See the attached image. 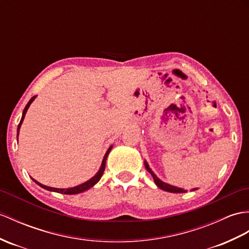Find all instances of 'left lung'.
<instances>
[{"instance_id": "obj_1", "label": "left lung", "mask_w": 249, "mask_h": 249, "mask_svg": "<svg viewBox=\"0 0 249 249\" xmlns=\"http://www.w3.org/2000/svg\"><path fill=\"white\" fill-rule=\"evenodd\" d=\"M144 164H145L146 170L152 174V176H153V178H154V180H155V183L157 184V186H158L160 189H162V190H164V191H167V192H172V193H184V192H187L186 190H183V189H181V188H177V187H174V186H170V184H167V183H165V182H163V181H161L160 179L154 174L153 171H152L151 169H149L148 164H147L146 162L144 163ZM194 190H195V189H193V191H194Z\"/></svg>"}]
</instances>
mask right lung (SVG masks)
I'll list each match as a JSON object with an SVG mask.
<instances>
[{
  "mask_svg": "<svg viewBox=\"0 0 249 249\" xmlns=\"http://www.w3.org/2000/svg\"><path fill=\"white\" fill-rule=\"evenodd\" d=\"M35 97L36 96H33L31 100H30V102L27 103V105L25 106V108H24V110H23V114H22V119H21V121H20V123H19V125H18V135H19V129H20V127H21V124H22V122H23V120H24V117H25V113H26V111H27V109H28V107H30V105L32 104V102L35 100ZM111 148H112V146H110L108 148V151H107V153H106V155H105V157H104V159H103V162H102V166H101V169H100V171L97 172V174L94 176V177H92L90 180H88V181H86L85 183H83V184H79V186H77V187H74V188H69V189H56V188H51V187H46V186H43V184H41V183H39L38 181H36L35 180V179H33V180L36 182L37 184H39L40 187H42L43 189H46V190H49V191H54V192H57V193H63V194H78V193H82V192H84V191H86V190H88V189H90L91 187H93L94 184L100 180L101 179V177H102V175H103V173H104V171H105V165H106V159H107V157H108V154L110 153V151H111Z\"/></svg>",
  "mask_w": 249,
  "mask_h": 249,
  "instance_id": "obj_1",
  "label": "right lung"
}]
</instances>
